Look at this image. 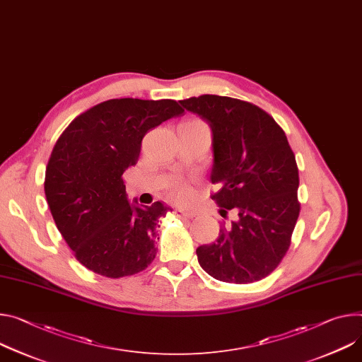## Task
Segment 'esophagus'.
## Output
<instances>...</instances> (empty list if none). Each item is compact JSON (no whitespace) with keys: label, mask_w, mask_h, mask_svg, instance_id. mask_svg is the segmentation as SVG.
<instances>
[{"label":"esophagus","mask_w":362,"mask_h":362,"mask_svg":"<svg viewBox=\"0 0 362 362\" xmlns=\"http://www.w3.org/2000/svg\"><path fill=\"white\" fill-rule=\"evenodd\" d=\"M175 215L177 218H193V214L192 212H187V211H183V209H176L175 211Z\"/></svg>","instance_id":"34e87169"}]
</instances>
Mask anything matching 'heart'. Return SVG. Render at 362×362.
I'll return each instance as SVG.
<instances>
[{
    "mask_svg": "<svg viewBox=\"0 0 362 362\" xmlns=\"http://www.w3.org/2000/svg\"><path fill=\"white\" fill-rule=\"evenodd\" d=\"M172 194H173V199L177 202H186L190 198V192L185 185H175L172 189Z\"/></svg>",
    "mask_w": 362,
    "mask_h": 362,
    "instance_id": "b5f03b06",
    "label": "heart"
}]
</instances>
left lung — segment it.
Segmentation results:
<instances>
[{
	"label": "left lung",
	"mask_w": 362,
	"mask_h": 362,
	"mask_svg": "<svg viewBox=\"0 0 362 362\" xmlns=\"http://www.w3.org/2000/svg\"><path fill=\"white\" fill-rule=\"evenodd\" d=\"M180 104L214 133L211 198L238 218L214 244L196 250L214 279L247 284L272 274L284 258L300 214L299 169L283 128L259 107L229 96L202 95Z\"/></svg>",
	"instance_id": "obj_1"
}]
</instances>
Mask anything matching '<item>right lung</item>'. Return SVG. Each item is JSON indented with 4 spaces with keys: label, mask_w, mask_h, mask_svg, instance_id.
Returning a JSON list of instances; mask_svg holds the SVG:
<instances>
[{
    "label": "right lung",
    "mask_w": 362,
    "mask_h": 362,
    "mask_svg": "<svg viewBox=\"0 0 362 362\" xmlns=\"http://www.w3.org/2000/svg\"><path fill=\"white\" fill-rule=\"evenodd\" d=\"M183 111L173 100H110L78 115L57 139L46 199L59 233L88 270L119 279L156 258V226L170 208L160 201L129 205L122 175L137 164L148 131Z\"/></svg>",
    "instance_id": "add662e5"
}]
</instances>
